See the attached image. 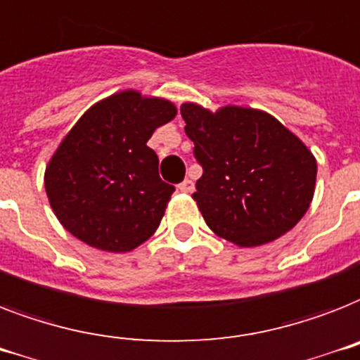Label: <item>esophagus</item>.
<instances>
[{"mask_svg":"<svg viewBox=\"0 0 360 360\" xmlns=\"http://www.w3.org/2000/svg\"><path fill=\"white\" fill-rule=\"evenodd\" d=\"M178 189H180L182 193H191V191H193V189H195L193 180H189V178H186V180H184L182 184H178Z\"/></svg>","mask_w":360,"mask_h":360,"instance_id":"1","label":"esophagus"}]
</instances>
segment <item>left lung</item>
<instances>
[{
    "instance_id": "left-lung-1",
    "label": "left lung",
    "mask_w": 360,
    "mask_h": 360,
    "mask_svg": "<svg viewBox=\"0 0 360 360\" xmlns=\"http://www.w3.org/2000/svg\"><path fill=\"white\" fill-rule=\"evenodd\" d=\"M202 167L193 198L215 234L240 247L277 240L307 214L316 186L312 152L275 117L226 105L180 108Z\"/></svg>"
}]
</instances>
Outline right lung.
Listing matches in <instances>:
<instances>
[{
    "instance_id": "1",
    "label": "right lung",
    "mask_w": 360,
    "mask_h": 360,
    "mask_svg": "<svg viewBox=\"0 0 360 360\" xmlns=\"http://www.w3.org/2000/svg\"><path fill=\"white\" fill-rule=\"evenodd\" d=\"M169 100L122 91L83 113L46 167L51 210L72 236L108 252L141 245L160 226L174 186L146 146L174 119Z\"/></svg>"
}]
</instances>
